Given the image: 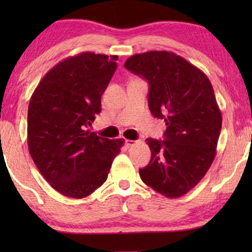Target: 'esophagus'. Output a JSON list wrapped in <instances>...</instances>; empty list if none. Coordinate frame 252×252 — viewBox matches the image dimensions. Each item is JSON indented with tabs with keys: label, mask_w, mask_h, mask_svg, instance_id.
<instances>
[{
	"label": "esophagus",
	"mask_w": 252,
	"mask_h": 252,
	"mask_svg": "<svg viewBox=\"0 0 252 252\" xmlns=\"http://www.w3.org/2000/svg\"><path fill=\"white\" fill-rule=\"evenodd\" d=\"M136 142H137V141H134V140H126V141H125V144H126L127 147L129 148V147H133V146H135Z\"/></svg>",
	"instance_id": "34e87169"
}]
</instances>
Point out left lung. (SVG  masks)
<instances>
[{
  "label": "left lung",
  "mask_w": 252,
  "mask_h": 252,
  "mask_svg": "<svg viewBox=\"0 0 252 252\" xmlns=\"http://www.w3.org/2000/svg\"><path fill=\"white\" fill-rule=\"evenodd\" d=\"M125 67L149 84L154 117L165 120V140L147 139L151 159L140 168L142 181L168 198L194 188L211 166L222 117L204 72L171 51H147Z\"/></svg>",
  "instance_id": "8db88e82"
}]
</instances>
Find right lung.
<instances>
[{"instance_id":"right-lung-1","label":"right lung","mask_w":252,"mask_h":252,"mask_svg":"<svg viewBox=\"0 0 252 252\" xmlns=\"http://www.w3.org/2000/svg\"><path fill=\"white\" fill-rule=\"evenodd\" d=\"M118 56L86 51L47 72L30 99L27 143L42 177L62 195L84 198L104 184L125 140L89 132Z\"/></svg>"}]
</instances>
